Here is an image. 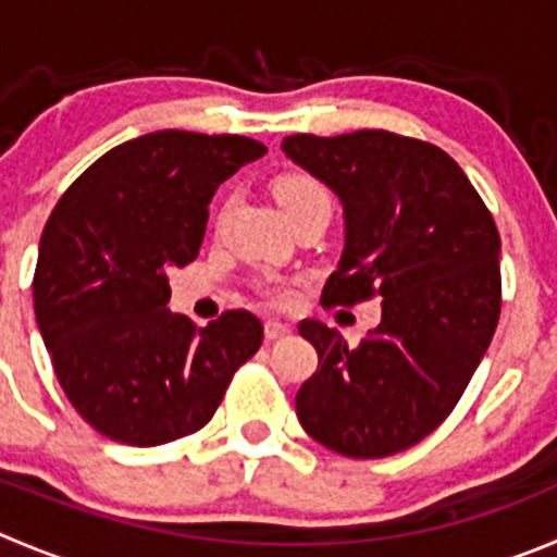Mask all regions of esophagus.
Wrapping results in <instances>:
<instances>
[{
    "label": "esophagus",
    "mask_w": 557,
    "mask_h": 557,
    "mask_svg": "<svg viewBox=\"0 0 557 557\" xmlns=\"http://www.w3.org/2000/svg\"><path fill=\"white\" fill-rule=\"evenodd\" d=\"M293 333V327L287 325V322H278V320H268L264 322V338L268 342H275V338H284Z\"/></svg>",
    "instance_id": "34e87169"
}]
</instances>
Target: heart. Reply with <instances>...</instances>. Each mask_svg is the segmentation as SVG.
<instances>
[{"mask_svg":"<svg viewBox=\"0 0 557 557\" xmlns=\"http://www.w3.org/2000/svg\"><path fill=\"white\" fill-rule=\"evenodd\" d=\"M275 196H278V202H282L284 213H293V210L304 208V205L311 202H331V194L322 183L311 177H287L282 183L275 185ZM262 295L275 306H284L295 298V289L284 282H264L262 284Z\"/></svg>","mask_w":557,"mask_h":557,"instance_id":"heart-1","label":"heart"}]
</instances>
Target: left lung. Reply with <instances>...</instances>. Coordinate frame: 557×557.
<instances>
[{"instance_id":"left-lung-1","label":"left lung","mask_w":557,"mask_h":557,"mask_svg":"<svg viewBox=\"0 0 557 557\" xmlns=\"http://www.w3.org/2000/svg\"><path fill=\"white\" fill-rule=\"evenodd\" d=\"M289 161L344 208V251L322 306L383 298L358 347L298 325L320 367L295 396L300 426L331 451L380 459L441 426L479 369L500 317V235L459 163L388 131L295 134Z\"/></svg>"}]
</instances>
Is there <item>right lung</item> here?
<instances>
[{
	"instance_id": "add662e5",
	"label": "right lung",
	"mask_w": 557,
	"mask_h": 557,
	"mask_svg": "<svg viewBox=\"0 0 557 557\" xmlns=\"http://www.w3.org/2000/svg\"><path fill=\"white\" fill-rule=\"evenodd\" d=\"M268 147L246 136L156 131L114 147L46 224L32 293L62 391L125 446H161L213 418L262 344L251 311L208 327L166 309L169 270L194 262L215 188Z\"/></svg>"
}]
</instances>
